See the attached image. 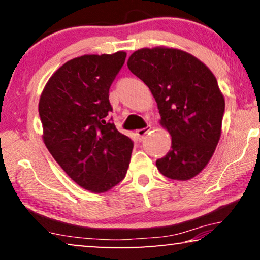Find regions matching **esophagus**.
Segmentation results:
<instances>
[{
    "mask_svg": "<svg viewBox=\"0 0 260 260\" xmlns=\"http://www.w3.org/2000/svg\"><path fill=\"white\" fill-rule=\"evenodd\" d=\"M150 129H151V126H150V125H147L145 127H143V129L136 130V135H137L138 140H140V141H141V140H143L144 136L149 133V131H150Z\"/></svg>",
    "mask_w": 260,
    "mask_h": 260,
    "instance_id": "esophagus-1",
    "label": "esophagus"
}]
</instances>
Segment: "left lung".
<instances>
[{
	"label": "left lung",
	"mask_w": 260,
	"mask_h": 260,
	"mask_svg": "<svg viewBox=\"0 0 260 260\" xmlns=\"http://www.w3.org/2000/svg\"><path fill=\"white\" fill-rule=\"evenodd\" d=\"M127 67L150 88L172 136V150L156 161L158 170L172 180L198 175L214 154L225 112L214 74L195 56L165 47L138 49Z\"/></svg>",
	"instance_id": "8db88e82"
}]
</instances>
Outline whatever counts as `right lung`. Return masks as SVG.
Wrapping results in <instances>:
<instances>
[{
	"mask_svg": "<svg viewBox=\"0 0 260 260\" xmlns=\"http://www.w3.org/2000/svg\"><path fill=\"white\" fill-rule=\"evenodd\" d=\"M125 58L117 52L70 60L39 102L46 147L74 182L94 193L118 184L129 168L134 142L109 119V90Z\"/></svg>",
	"mask_w": 260,
	"mask_h": 260,
	"instance_id": "add662e5",
	"label": "right lung"
}]
</instances>
